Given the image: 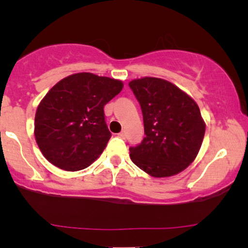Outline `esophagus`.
Here are the masks:
<instances>
[{
	"mask_svg": "<svg viewBox=\"0 0 248 248\" xmlns=\"http://www.w3.org/2000/svg\"><path fill=\"white\" fill-rule=\"evenodd\" d=\"M118 137L122 138V139H124L125 137H126V133H125V131L120 132V133H118Z\"/></svg>",
	"mask_w": 248,
	"mask_h": 248,
	"instance_id": "1",
	"label": "esophagus"
}]
</instances>
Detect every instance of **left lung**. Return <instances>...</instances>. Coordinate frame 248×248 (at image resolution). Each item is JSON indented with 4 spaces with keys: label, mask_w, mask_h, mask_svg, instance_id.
Returning <instances> with one entry per match:
<instances>
[{
    "label": "left lung",
    "mask_w": 248,
    "mask_h": 248,
    "mask_svg": "<svg viewBox=\"0 0 248 248\" xmlns=\"http://www.w3.org/2000/svg\"><path fill=\"white\" fill-rule=\"evenodd\" d=\"M128 87L141 106L145 134L140 144L130 148L132 161L154 177L184 170L204 138L199 106L175 84L158 78L133 80Z\"/></svg>",
    "instance_id": "obj_1"
}]
</instances>
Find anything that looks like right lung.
<instances>
[{
	"label": "right lung",
	"instance_id": "1",
	"mask_svg": "<svg viewBox=\"0 0 248 248\" xmlns=\"http://www.w3.org/2000/svg\"><path fill=\"white\" fill-rule=\"evenodd\" d=\"M122 89V81L86 72L57 82L36 111L35 137L44 157L69 171L96 160L111 137L104 107Z\"/></svg>",
	"mask_w": 248,
	"mask_h": 248
}]
</instances>
